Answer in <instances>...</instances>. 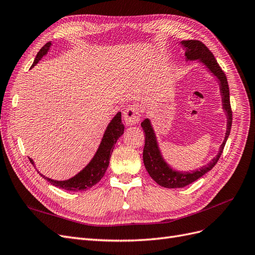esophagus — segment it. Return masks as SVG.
<instances>
[{
  "label": "esophagus",
  "instance_id": "esophagus-1",
  "mask_svg": "<svg viewBox=\"0 0 255 255\" xmlns=\"http://www.w3.org/2000/svg\"><path fill=\"white\" fill-rule=\"evenodd\" d=\"M141 112L140 107L138 105H128L123 112V120H125L127 126H135L138 125L140 121Z\"/></svg>",
  "mask_w": 255,
  "mask_h": 255
}]
</instances>
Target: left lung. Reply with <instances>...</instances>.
<instances>
[{"instance_id": "obj_1", "label": "left lung", "mask_w": 255, "mask_h": 255, "mask_svg": "<svg viewBox=\"0 0 255 255\" xmlns=\"http://www.w3.org/2000/svg\"><path fill=\"white\" fill-rule=\"evenodd\" d=\"M183 47L185 48V56L187 59L194 60L199 59L201 63H203L208 70H210L215 76H217L219 80L220 85V92L222 95V105L223 110L227 112L228 116V128L226 138L223 140L219 153L210 164H207L203 167L200 168V170H196L192 172H179L174 171L169 167L166 161L161 157L160 151L158 149L157 141L155 134L152 128V126L149 119H144L141 122V127L144 130V148H143V164L146 169V171L150 174L152 179L155 181L161 187L166 188H181L185 187L187 185L191 184L192 182L197 181L206 172H208L211 169L217 164L219 160L221 153L225 148L228 137L231 132V127H232V109H231L230 103V90H229V84L227 76L220 68L217 60L214 57L213 53L208 50L206 45L199 41V40H185L181 42Z\"/></svg>"}]
</instances>
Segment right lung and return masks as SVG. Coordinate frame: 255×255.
<instances>
[{"label": "right lung", "mask_w": 255, "mask_h": 255, "mask_svg": "<svg viewBox=\"0 0 255 255\" xmlns=\"http://www.w3.org/2000/svg\"><path fill=\"white\" fill-rule=\"evenodd\" d=\"M50 47L51 42H48L43 45L40 51L38 52L32 67H34L38 61L42 58V56L47 54ZM123 130H125V126L122 125L121 121V113H118L111 121L109 127H107L101 144H100L94 158L91 159L90 163L85 167L80 173L71 177V179H69L67 181H55L49 179V177H45L39 172L38 173L42 175L45 180L50 182L52 185H54V186L66 190L82 191L91 188L92 186H95L97 183L101 181V179L104 176L105 171L107 170V168H109L114 146L116 142H117L118 138L123 134ZM29 161L34 165V161L32 158H29Z\"/></svg>", "instance_id": "right-lung-1"}]
</instances>
